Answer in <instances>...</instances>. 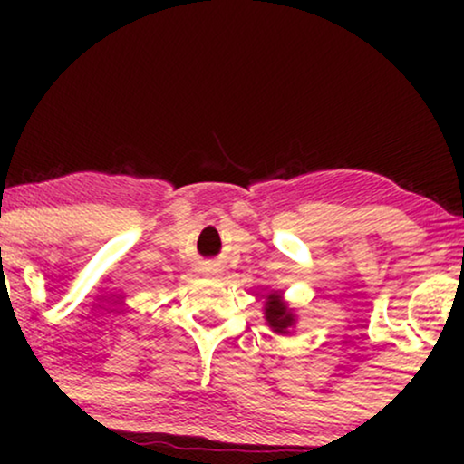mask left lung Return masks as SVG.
I'll return each mask as SVG.
<instances>
[{"label":"left lung","mask_w":464,"mask_h":464,"mask_svg":"<svg viewBox=\"0 0 464 464\" xmlns=\"http://www.w3.org/2000/svg\"><path fill=\"white\" fill-rule=\"evenodd\" d=\"M266 321L278 334L287 332V327L294 323V314L289 313L278 294H270L268 300H266Z\"/></svg>","instance_id":"obj_1"}]
</instances>
